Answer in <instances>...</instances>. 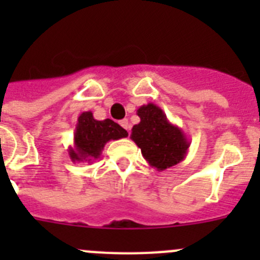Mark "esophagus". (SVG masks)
Here are the masks:
<instances>
[{
  "mask_svg": "<svg viewBox=\"0 0 260 260\" xmlns=\"http://www.w3.org/2000/svg\"><path fill=\"white\" fill-rule=\"evenodd\" d=\"M119 125L122 126L125 130H127V132H130V123H128L127 119H122V121H119Z\"/></svg>",
  "mask_w": 260,
  "mask_h": 260,
  "instance_id": "esophagus-1",
  "label": "esophagus"
}]
</instances>
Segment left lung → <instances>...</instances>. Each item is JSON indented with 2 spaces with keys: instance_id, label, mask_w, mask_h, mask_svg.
I'll return each mask as SVG.
<instances>
[{
  "instance_id": "1",
  "label": "left lung",
  "mask_w": 260,
  "mask_h": 260,
  "mask_svg": "<svg viewBox=\"0 0 260 260\" xmlns=\"http://www.w3.org/2000/svg\"><path fill=\"white\" fill-rule=\"evenodd\" d=\"M141 122L132 128V138L146 161L157 171L180 164L187 155L190 142L182 128L167 118L164 110L148 103L137 110Z\"/></svg>"
}]
</instances>
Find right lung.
I'll return each instance as SVG.
<instances>
[{
    "mask_svg": "<svg viewBox=\"0 0 260 260\" xmlns=\"http://www.w3.org/2000/svg\"><path fill=\"white\" fill-rule=\"evenodd\" d=\"M127 132L112 119L98 121L92 112H83L78 117L74 132V146L69 147L73 162H92L98 160L109 141L127 137Z\"/></svg>",
    "mask_w": 260,
    "mask_h": 260,
    "instance_id": "right-lung-1",
    "label": "right lung"
}]
</instances>
